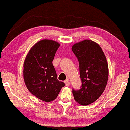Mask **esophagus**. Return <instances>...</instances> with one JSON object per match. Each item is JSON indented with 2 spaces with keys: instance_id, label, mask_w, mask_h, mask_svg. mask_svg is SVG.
<instances>
[{
  "instance_id": "esophagus-1",
  "label": "esophagus",
  "mask_w": 130,
  "mask_h": 130,
  "mask_svg": "<svg viewBox=\"0 0 130 130\" xmlns=\"http://www.w3.org/2000/svg\"><path fill=\"white\" fill-rule=\"evenodd\" d=\"M65 83L66 86H69V84H70V83H69L68 79H67V80H66V81H65Z\"/></svg>"
}]
</instances>
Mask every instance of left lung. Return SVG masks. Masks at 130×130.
I'll use <instances>...</instances> for the list:
<instances>
[{
  "label": "left lung",
  "instance_id": "1",
  "mask_svg": "<svg viewBox=\"0 0 130 130\" xmlns=\"http://www.w3.org/2000/svg\"><path fill=\"white\" fill-rule=\"evenodd\" d=\"M72 51L79 64L81 89H72L74 99L82 105H89L101 95L108 77V67L106 57L99 45L84 40L75 43Z\"/></svg>",
  "mask_w": 130,
  "mask_h": 130
}]
</instances>
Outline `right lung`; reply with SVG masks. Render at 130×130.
Masks as SVG:
<instances>
[{
    "label": "right lung",
    "instance_id": "obj_1",
    "mask_svg": "<svg viewBox=\"0 0 130 130\" xmlns=\"http://www.w3.org/2000/svg\"><path fill=\"white\" fill-rule=\"evenodd\" d=\"M60 45L52 40L40 41L27 55L23 65V78L32 94L45 102L57 97L65 83L57 79L52 61Z\"/></svg>",
    "mask_w": 130,
    "mask_h": 130
}]
</instances>
